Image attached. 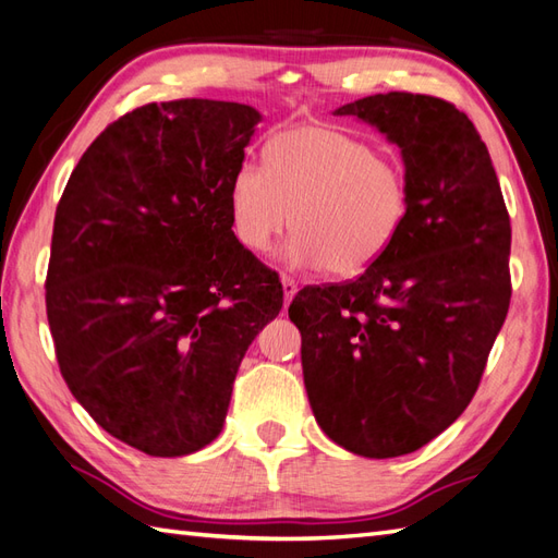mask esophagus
Instances as JSON below:
<instances>
[{"label":"esophagus","instance_id":"esophagus-1","mask_svg":"<svg viewBox=\"0 0 558 558\" xmlns=\"http://www.w3.org/2000/svg\"><path fill=\"white\" fill-rule=\"evenodd\" d=\"M282 294H284V304H290L292 302V296L296 294V280L294 278H290V276H282Z\"/></svg>","mask_w":558,"mask_h":558}]
</instances>
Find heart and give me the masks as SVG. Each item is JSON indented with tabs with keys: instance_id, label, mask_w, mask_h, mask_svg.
<instances>
[{
	"instance_id": "b5f03b06",
	"label": "heart",
	"mask_w": 558,
	"mask_h": 558,
	"mask_svg": "<svg viewBox=\"0 0 558 558\" xmlns=\"http://www.w3.org/2000/svg\"><path fill=\"white\" fill-rule=\"evenodd\" d=\"M264 163H242L228 192L232 232L254 254L292 226L288 262L352 278L378 262L404 226V166L364 137L302 123L268 142Z\"/></svg>"
}]
</instances>
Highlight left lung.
Here are the masks:
<instances>
[{
  "instance_id": "1",
  "label": "left lung",
  "mask_w": 558,
  "mask_h": 558,
  "mask_svg": "<svg viewBox=\"0 0 558 558\" xmlns=\"http://www.w3.org/2000/svg\"><path fill=\"white\" fill-rule=\"evenodd\" d=\"M335 113L401 149L409 214L356 280L304 288L288 314L323 433L352 454L392 459L471 404L511 302V223L485 142L454 104L387 93Z\"/></svg>"
}]
</instances>
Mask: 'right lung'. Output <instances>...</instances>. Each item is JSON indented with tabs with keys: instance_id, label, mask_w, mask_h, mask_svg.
Segmentation results:
<instances>
[{
	"instance_id": "1",
	"label": "right lung",
	"mask_w": 558,
	"mask_h": 558,
	"mask_svg": "<svg viewBox=\"0 0 558 558\" xmlns=\"http://www.w3.org/2000/svg\"><path fill=\"white\" fill-rule=\"evenodd\" d=\"M258 121L238 101L147 104L87 147L57 206L45 288L61 375L149 457L214 442L244 352L282 308L230 223Z\"/></svg>"
}]
</instances>
